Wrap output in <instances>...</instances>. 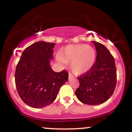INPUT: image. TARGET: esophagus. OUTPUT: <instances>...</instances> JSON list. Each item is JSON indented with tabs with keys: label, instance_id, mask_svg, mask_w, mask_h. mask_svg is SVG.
Instances as JSON below:
<instances>
[{
	"label": "esophagus",
	"instance_id": "esophagus-1",
	"mask_svg": "<svg viewBox=\"0 0 132 132\" xmlns=\"http://www.w3.org/2000/svg\"><path fill=\"white\" fill-rule=\"evenodd\" d=\"M72 78H74V76L71 75V73H69V79H72Z\"/></svg>",
	"mask_w": 132,
	"mask_h": 132
}]
</instances>
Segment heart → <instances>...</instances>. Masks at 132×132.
<instances>
[{"mask_svg":"<svg viewBox=\"0 0 132 132\" xmlns=\"http://www.w3.org/2000/svg\"><path fill=\"white\" fill-rule=\"evenodd\" d=\"M56 59L62 64L71 63V70L76 75H82L92 69L96 60V51L86 44L68 45L63 48Z\"/></svg>","mask_w":132,"mask_h":132,"instance_id":"heart-1","label":"heart"}]
</instances>
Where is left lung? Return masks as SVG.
I'll use <instances>...</instances> for the list:
<instances>
[{"label": "left lung", "mask_w": 132, "mask_h": 132, "mask_svg": "<svg viewBox=\"0 0 132 132\" xmlns=\"http://www.w3.org/2000/svg\"><path fill=\"white\" fill-rule=\"evenodd\" d=\"M97 52V58L90 70L79 76V87L75 94L81 102L88 105H99L110 97L117 82L115 60L110 51L102 44L92 42Z\"/></svg>", "instance_id": "left-lung-1"}]
</instances>
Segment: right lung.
Wrapping results in <instances>:
<instances>
[{"label": "right lung", "instance_id": "add662e5", "mask_svg": "<svg viewBox=\"0 0 132 132\" xmlns=\"http://www.w3.org/2000/svg\"><path fill=\"white\" fill-rule=\"evenodd\" d=\"M54 43L38 42L23 51L15 73L16 88L20 98L33 108L49 105L68 79V72L51 69Z\"/></svg>", "mask_w": 132, "mask_h": 132}]
</instances>
